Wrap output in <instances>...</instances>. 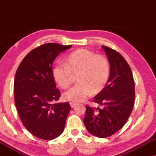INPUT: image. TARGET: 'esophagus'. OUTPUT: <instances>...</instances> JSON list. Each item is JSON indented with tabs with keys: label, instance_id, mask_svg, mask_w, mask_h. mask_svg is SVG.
Wrapping results in <instances>:
<instances>
[{
	"label": "esophagus",
	"instance_id": "1",
	"mask_svg": "<svg viewBox=\"0 0 156 156\" xmlns=\"http://www.w3.org/2000/svg\"><path fill=\"white\" fill-rule=\"evenodd\" d=\"M70 105H71V107H74L76 106V105H77V103H76V102H70Z\"/></svg>",
	"mask_w": 156,
	"mask_h": 156
}]
</instances>
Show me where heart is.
<instances>
[{
  "mask_svg": "<svg viewBox=\"0 0 156 156\" xmlns=\"http://www.w3.org/2000/svg\"><path fill=\"white\" fill-rule=\"evenodd\" d=\"M110 63L106 56L95 54L87 49H78L65 58L64 64H57L53 69L56 82L63 89L71 86L76 76L78 84L63 94L65 100L82 102L90 95L103 90L110 76Z\"/></svg>",
  "mask_w": 156,
  "mask_h": 156,
  "instance_id": "heart-1",
  "label": "heart"
}]
</instances>
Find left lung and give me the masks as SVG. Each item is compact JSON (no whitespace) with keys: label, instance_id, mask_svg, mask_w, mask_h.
<instances>
[{"label":"left lung","instance_id":"obj_1","mask_svg":"<svg viewBox=\"0 0 156 156\" xmlns=\"http://www.w3.org/2000/svg\"><path fill=\"white\" fill-rule=\"evenodd\" d=\"M110 63L111 72L103 90L93 102L103 106L95 108L86 105L83 119L92 135L106 138L113 135L126 124L132 112L135 100L134 80L131 68L119 52L102 46Z\"/></svg>","mask_w":156,"mask_h":156}]
</instances>
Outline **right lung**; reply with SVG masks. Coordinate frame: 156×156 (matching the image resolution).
Returning a JSON list of instances; mask_svg holds the SVG:
<instances>
[{"mask_svg":"<svg viewBox=\"0 0 156 156\" xmlns=\"http://www.w3.org/2000/svg\"><path fill=\"white\" fill-rule=\"evenodd\" d=\"M72 47L47 43L30 51L17 68L14 100L19 117L32 135L43 140L56 139L63 133L71 107L58 102L52 65L61 52Z\"/></svg>","mask_w":156,"mask_h":156,"instance_id":"add662e5","label":"right lung"}]
</instances>
